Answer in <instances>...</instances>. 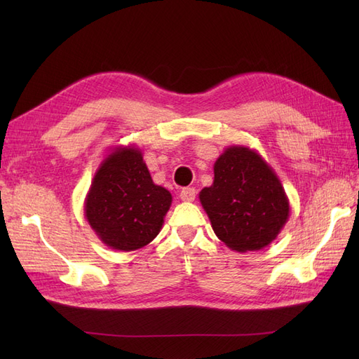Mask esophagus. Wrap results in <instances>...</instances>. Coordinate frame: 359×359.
<instances>
[{
  "mask_svg": "<svg viewBox=\"0 0 359 359\" xmlns=\"http://www.w3.org/2000/svg\"><path fill=\"white\" fill-rule=\"evenodd\" d=\"M180 198H181V201H184V202H193L194 198H196V190L191 189V187L182 189L181 193H180Z\"/></svg>",
  "mask_w": 359,
  "mask_h": 359,
  "instance_id": "34e87169",
  "label": "esophagus"
}]
</instances>
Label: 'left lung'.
I'll return each instance as SVG.
<instances>
[{
  "label": "left lung",
  "instance_id": "1",
  "mask_svg": "<svg viewBox=\"0 0 359 359\" xmlns=\"http://www.w3.org/2000/svg\"><path fill=\"white\" fill-rule=\"evenodd\" d=\"M199 199L212 231L227 247L245 253L273 243L289 219V199L277 173L257 151L233 145L214 163L212 186Z\"/></svg>",
  "mask_w": 359,
  "mask_h": 359
}]
</instances>
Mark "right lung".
I'll list each match as a JSON object with an SVG mask.
<instances>
[{
  "mask_svg": "<svg viewBox=\"0 0 359 359\" xmlns=\"http://www.w3.org/2000/svg\"><path fill=\"white\" fill-rule=\"evenodd\" d=\"M172 194L154 184L142 151L116 147L104 157L85 198V219L99 240L133 252L158 235Z\"/></svg>",
  "mask_w": 359,
  "mask_h": 359,
  "instance_id": "1",
  "label": "right lung"
}]
</instances>
